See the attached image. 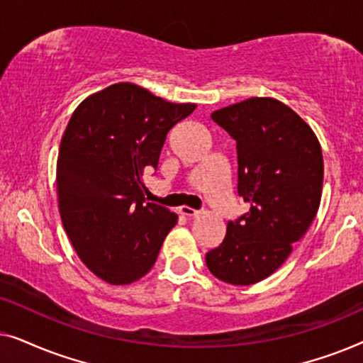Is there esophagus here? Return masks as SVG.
Segmentation results:
<instances>
[{
  "mask_svg": "<svg viewBox=\"0 0 363 363\" xmlns=\"http://www.w3.org/2000/svg\"><path fill=\"white\" fill-rule=\"evenodd\" d=\"M180 213H182L183 216H188V218H195V216L200 215V211L193 210V208H190V206H182L180 208Z\"/></svg>",
  "mask_w": 363,
  "mask_h": 363,
  "instance_id": "34e87169",
  "label": "esophagus"
}]
</instances>
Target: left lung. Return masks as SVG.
<instances>
[{
  "mask_svg": "<svg viewBox=\"0 0 363 363\" xmlns=\"http://www.w3.org/2000/svg\"><path fill=\"white\" fill-rule=\"evenodd\" d=\"M236 140L238 193L250 210L228 221L206 252L211 274L251 286L279 269L314 221L324 183L319 138L304 118L272 97H251L211 113Z\"/></svg>",
  "mask_w": 363,
  "mask_h": 363,
  "instance_id": "obj_1",
  "label": "left lung"
}]
</instances>
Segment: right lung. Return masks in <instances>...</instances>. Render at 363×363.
<instances>
[{
	"mask_svg": "<svg viewBox=\"0 0 363 363\" xmlns=\"http://www.w3.org/2000/svg\"><path fill=\"white\" fill-rule=\"evenodd\" d=\"M195 108L117 82L69 118L56 168L59 213L79 259L107 284L145 276L177 225L175 213L143 205V172L157 168L167 133Z\"/></svg>",
	"mask_w": 363,
	"mask_h": 363,
	"instance_id": "add662e5",
	"label": "right lung"
}]
</instances>
